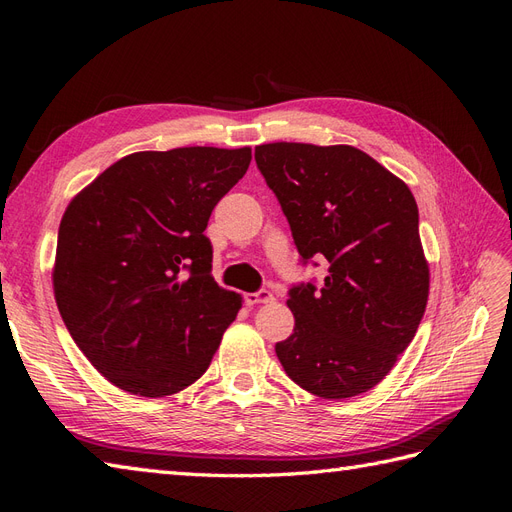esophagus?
I'll list each match as a JSON object with an SVG mask.
<instances>
[{
	"instance_id": "1",
	"label": "esophagus",
	"mask_w": 512,
	"mask_h": 512,
	"mask_svg": "<svg viewBox=\"0 0 512 512\" xmlns=\"http://www.w3.org/2000/svg\"><path fill=\"white\" fill-rule=\"evenodd\" d=\"M273 301H275L273 292L267 290V288H260L258 292L245 294V303H247V305H260V303H273Z\"/></svg>"
}]
</instances>
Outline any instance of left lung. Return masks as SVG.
I'll use <instances>...</instances> for the list:
<instances>
[{
  "label": "left lung",
  "mask_w": 512,
  "mask_h": 512,
  "mask_svg": "<svg viewBox=\"0 0 512 512\" xmlns=\"http://www.w3.org/2000/svg\"><path fill=\"white\" fill-rule=\"evenodd\" d=\"M256 166L280 200L303 265L320 284L288 290L294 331L275 344L292 382L324 399L361 395L414 339L429 294L408 185L350 145L271 143Z\"/></svg>",
  "instance_id": "obj_1"
}]
</instances>
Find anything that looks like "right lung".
Listing matches in <instances>:
<instances>
[{"instance_id":"right-lung-1","label":"right lung","mask_w":512,"mask_h":512,"mask_svg":"<svg viewBox=\"0 0 512 512\" xmlns=\"http://www.w3.org/2000/svg\"><path fill=\"white\" fill-rule=\"evenodd\" d=\"M250 160V147L138 151L68 205L55 301L74 344L119 389L164 397L207 371L241 297L211 277L205 228Z\"/></svg>"}]
</instances>
